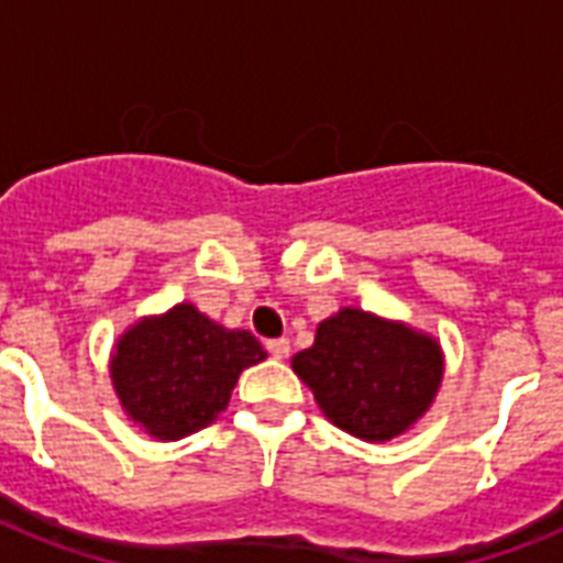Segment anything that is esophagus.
<instances>
[{
	"label": "esophagus",
	"instance_id": "esophagus-1",
	"mask_svg": "<svg viewBox=\"0 0 563 563\" xmlns=\"http://www.w3.org/2000/svg\"><path fill=\"white\" fill-rule=\"evenodd\" d=\"M265 351L272 353L274 360H286L289 356V342L286 339H272V342H265Z\"/></svg>",
	"mask_w": 563,
	"mask_h": 563
}]
</instances>
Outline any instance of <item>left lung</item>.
I'll return each mask as SVG.
<instances>
[{
    "label": "left lung",
    "instance_id": "8db88e82",
    "mask_svg": "<svg viewBox=\"0 0 563 563\" xmlns=\"http://www.w3.org/2000/svg\"><path fill=\"white\" fill-rule=\"evenodd\" d=\"M291 371L327 418L362 441H391L415 427L444 379L441 344L402 321L344 307L295 353Z\"/></svg>",
    "mask_w": 563,
    "mask_h": 563
}]
</instances>
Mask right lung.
<instances>
[{"mask_svg": "<svg viewBox=\"0 0 563 563\" xmlns=\"http://www.w3.org/2000/svg\"><path fill=\"white\" fill-rule=\"evenodd\" d=\"M265 360L247 330H228L178 303L128 327L110 356L122 409L157 441H178L210 427L228 409L239 374Z\"/></svg>", "mask_w": 563, "mask_h": 563, "instance_id": "obj_1", "label": "right lung"}]
</instances>
